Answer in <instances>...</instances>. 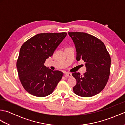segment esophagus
<instances>
[{
    "mask_svg": "<svg viewBox=\"0 0 125 125\" xmlns=\"http://www.w3.org/2000/svg\"><path fill=\"white\" fill-rule=\"evenodd\" d=\"M65 76H67V77H71L72 76V75H71V73H65Z\"/></svg>",
    "mask_w": 125,
    "mask_h": 125,
    "instance_id": "1",
    "label": "esophagus"
}]
</instances>
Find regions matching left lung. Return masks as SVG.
Listing matches in <instances>:
<instances>
[{
	"mask_svg": "<svg viewBox=\"0 0 125 125\" xmlns=\"http://www.w3.org/2000/svg\"><path fill=\"white\" fill-rule=\"evenodd\" d=\"M68 34L75 45L77 61L83 60L86 67L83 76L79 73L72 74L77 81L73 92L82 97L94 96L104 89L109 78V53L103 42L96 37L83 32Z\"/></svg>",
	"mask_w": 125,
	"mask_h": 125,
	"instance_id": "obj_1",
	"label": "left lung"
}]
</instances>
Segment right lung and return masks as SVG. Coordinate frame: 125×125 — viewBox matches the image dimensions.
<instances>
[{
	"label": "right lung",
	"instance_id": "obj_1",
	"mask_svg": "<svg viewBox=\"0 0 125 125\" xmlns=\"http://www.w3.org/2000/svg\"><path fill=\"white\" fill-rule=\"evenodd\" d=\"M67 35L65 32L38 34L21 47L17 68L21 83L29 94L43 97L54 91L63 73L52 70L44 63Z\"/></svg>",
	"mask_w": 125,
	"mask_h": 125
}]
</instances>
